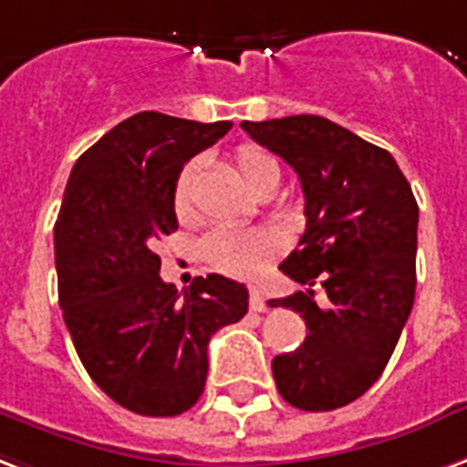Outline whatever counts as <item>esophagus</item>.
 Returning a JSON list of instances; mask_svg holds the SVG:
<instances>
[{
	"instance_id": "34e87169",
	"label": "esophagus",
	"mask_w": 467,
	"mask_h": 467,
	"mask_svg": "<svg viewBox=\"0 0 467 467\" xmlns=\"http://www.w3.org/2000/svg\"><path fill=\"white\" fill-rule=\"evenodd\" d=\"M250 309L252 312H267V299L262 296L257 286H250Z\"/></svg>"
}]
</instances>
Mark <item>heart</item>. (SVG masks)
Masks as SVG:
<instances>
[{
    "mask_svg": "<svg viewBox=\"0 0 467 467\" xmlns=\"http://www.w3.org/2000/svg\"><path fill=\"white\" fill-rule=\"evenodd\" d=\"M198 161H190L178 175L172 188V210L181 220H190L195 213V185H198ZM234 172L257 195L262 190L279 185L277 158L254 146H243L234 153ZM282 252V243L272 230H237L217 227L202 243V254L215 269L230 277H257L269 262Z\"/></svg>",
    "mask_w": 467,
    "mask_h": 467,
    "instance_id": "1",
    "label": "heart"
}]
</instances>
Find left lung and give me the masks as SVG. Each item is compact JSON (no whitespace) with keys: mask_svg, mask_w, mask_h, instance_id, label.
I'll list each match as a JSON object with an SVG mask.
<instances>
[{"mask_svg":"<svg viewBox=\"0 0 467 467\" xmlns=\"http://www.w3.org/2000/svg\"><path fill=\"white\" fill-rule=\"evenodd\" d=\"M240 126L292 165L304 190L306 230L279 269L306 289L269 304L292 306L309 334L296 351L275 357V383L295 409H341L381 376L413 309V190L389 150L329 119ZM314 285L327 292V307L313 299Z\"/></svg>","mask_w":467,"mask_h":467,"instance_id":"8db88e82","label":"left lung"}]
</instances>
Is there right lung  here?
<instances>
[{
    "label": "right lung",
    "instance_id": "obj_1",
    "mask_svg": "<svg viewBox=\"0 0 467 467\" xmlns=\"http://www.w3.org/2000/svg\"><path fill=\"white\" fill-rule=\"evenodd\" d=\"M233 128L155 110L120 120L68 175L54 227L58 304L96 386L140 416H178L202 396L207 344L247 314V286L223 275L178 289L155 244L178 230L182 165Z\"/></svg>",
    "mask_w": 467,
    "mask_h": 467
}]
</instances>
